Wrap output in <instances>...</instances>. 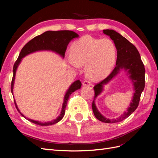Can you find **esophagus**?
<instances>
[{
	"label": "esophagus",
	"mask_w": 158,
	"mask_h": 158,
	"mask_svg": "<svg viewBox=\"0 0 158 158\" xmlns=\"http://www.w3.org/2000/svg\"><path fill=\"white\" fill-rule=\"evenodd\" d=\"M83 85L84 86H91L92 82L89 80H85V81H83Z\"/></svg>",
	"instance_id": "1"
}]
</instances>
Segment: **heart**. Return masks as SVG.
<instances>
[{
	"instance_id": "obj_1",
	"label": "heart",
	"mask_w": 158,
	"mask_h": 158,
	"mask_svg": "<svg viewBox=\"0 0 158 158\" xmlns=\"http://www.w3.org/2000/svg\"><path fill=\"white\" fill-rule=\"evenodd\" d=\"M116 56V47L110 39L84 36L73 43L68 60L74 68L85 64L87 76L97 81L110 73L115 65Z\"/></svg>"
}]
</instances>
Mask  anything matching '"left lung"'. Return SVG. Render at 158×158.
Returning <instances> with one entry per match:
<instances>
[{
  "label": "left lung",
  "mask_w": 158,
  "mask_h": 158,
  "mask_svg": "<svg viewBox=\"0 0 158 158\" xmlns=\"http://www.w3.org/2000/svg\"><path fill=\"white\" fill-rule=\"evenodd\" d=\"M103 32L105 35H109L115 43L117 50V61L115 67L109 76H107L105 79L99 83H97L94 87L95 93L94 98L95 99L96 97L100 94L102 90L103 85L106 84L110 80H111L114 77L117 75L120 69H124L130 74V77L135 86V92L134 93L133 99L132 102L130 103V106L127 109V111L124 113L119 118L113 119L105 118L99 113L96 107L94 101L92 102V110L97 119L100 122L105 123H117L122 122L128 117L138 107L140 96L145 88V69L140 58L139 51L132 43H131L128 40L113 30H103Z\"/></svg>",
  "instance_id": "1"
}]
</instances>
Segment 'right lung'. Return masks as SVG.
Returning a JSON list of instances; mask_svg holds the SVG:
<instances>
[{
  "label": "right lung",
  "instance_id": "1",
  "mask_svg": "<svg viewBox=\"0 0 158 158\" xmlns=\"http://www.w3.org/2000/svg\"><path fill=\"white\" fill-rule=\"evenodd\" d=\"M79 35L73 31H47L44 33H43L41 35L36 36L35 38L31 39V41L28 42L26 44L23 46V48L22 49L21 52L19 53V55L18 56V59L15 61L14 65H13V78L11 81V91L13 94V83H14L15 80V75L16 72V69L18 68V66L19 64L21 59L23 58L25 56L28 55V53H31L32 52H35L36 51H39V50H52V51L56 52L59 54L61 55L62 57H64L65 52L67 48V45L69 43V42L74 38H77ZM81 86V82L79 80L74 82L73 84L70 85V88L67 91L66 95L64 96V100L62 112L60 116L58 118L54 119L53 121L47 123H41L37 122V121H34L30 119H27L30 122L35 123L36 125L39 126H50L53 125L58 123L61 120L64 115L65 114V109L67 105V101L69 98L70 94L73 92H74L77 89H80ZM15 102V100H14ZM15 105L17 109L18 110V107L15 102ZM20 114L25 117L24 115L20 113ZM26 118V117H25Z\"/></svg>",
  "mask_w": 158,
  "mask_h": 158
}]
</instances>
